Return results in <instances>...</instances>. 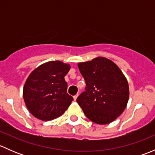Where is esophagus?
Returning <instances> with one entry per match:
<instances>
[{
	"mask_svg": "<svg viewBox=\"0 0 155 155\" xmlns=\"http://www.w3.org/2000/svg\"><path fill=\"white\" fill-rule=\"evenodd\" d=\"M78 96H79V94H76V95H75V96H73V99H74L75 101H76V99H77Z\"/></svg>",
	"mask_w": 155,
	"mask_h": 155,
	"instance_id": "obj_1",
	"label": "esophagus"
}]
</instances>
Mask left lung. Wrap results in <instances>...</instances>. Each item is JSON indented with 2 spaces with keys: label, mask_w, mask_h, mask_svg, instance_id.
<instances>
[{
  "label": "left lung",
  "mask_w": 155,
  "mask_h": 155,
  "mask_svg": "<svg viewBox=\"0 0 155 155\" xmlns=\"http://www.w3.org/2000/svg\"><path fill=\"white\" fill-rule=\"evenodd\" d=\"M86 83L77 103L89 120L98 124L115 121L125 109L129 86L119 68L109 59L97 57L78 64Z\"/></svg>",
  "instance_id": "left-lung-1"
}]
</instances>
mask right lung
<instances>
[{
	"label": "right lung",
	"mask_w": 155,
	"mask_h": 155,
	"mask_svg": "<svg viewBox=\"0 0 155 155\" xmlns=\"http://www.w3.org/2000/svg\"><path fill=\"white\" fill-rule=\"evenodd\" d=\"M70 65L60 61L43 64L31 72L23 87V98L29 112L42 121L61 116L73 101L67 92L64 76Z\"/></svg>",
	"instance_id": "right-lung-1"
}]
</instances>
